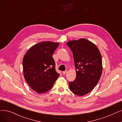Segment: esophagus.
Masks as SVG:
<instances>
[{"mask_svg": "<svg viewBox=\"0 0 122 122\" xmlns=\"http://www.w3.org/2000/svg\"><path fill=\"white\" fill-rule=\"evenodd\" d=\"M67 71H62V74H63V75H66L67 74Z\"/></svg>", "mask_w": 122, "mask_h": 122, "instance_id": "esophagus-1", "label": "esophagus"}]
</instances>
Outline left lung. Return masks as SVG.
Here are the masks:
<instances>
[{"label": "left lung", "instance_id": "8db88e82", "mask_svg": "<svg viewBox=\"0 0 122 122\" xmlns=\"http://www.w3.org/2000/svg\"><path fill=\"white\" fill-rule=\"evenodd\" d=\"M71 50L76 70V77L70 81V90L82 96L89 93L98 84L102 74V58L97 46L85 38L68 41Z\"/></svg>", "mask_w": 122, "mask_h": 122}]
</instances>
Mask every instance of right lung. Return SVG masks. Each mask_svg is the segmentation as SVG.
Here are the masks:
<instances>
[{
  "instance_id": "add662e5",
  "label": "right lung",
  "mask_w": 122,
  "mask_h": 122,
  "mask_svg": "<svg viewBox=\"0 0 122 122\" xmlns=\"http://www.w3.org/2000/svg\"><path fill=\"white\" fill-rule=\"evenodd\" d=\"M58 42L42 41L31 46L24 55L23 71L24 79L38 94L50 91L60 74L55 69L52 56Z\"/></svg>"
}]
</instances>
